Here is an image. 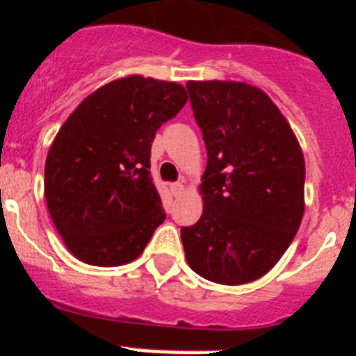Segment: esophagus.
I'll use <instances>...</instances> for the list:
<instances>
[{
	"instance_id": "obj_1",
	"label": "esophagus",
	"mask_w": 356,
	"mask_h": 356,
	"mask_svg": "<svg viewBox=\"0 0 356 356\" xmlns=\"http://www.w3.org/2000/svg\"><path fill=\"white\" fill-rule=\"evenodd\" d=\"M171 193L172 196H181L185 193V185L181 181H176V184H171Z\"/></svg>"
}]
</instances>
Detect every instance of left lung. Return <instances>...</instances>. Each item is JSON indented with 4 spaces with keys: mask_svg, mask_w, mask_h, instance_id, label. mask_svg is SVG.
Wrapping results in <instances>:
<instances>
[{
    "mask_svg": "<svg viewBox=\"0 0 356 356\" xmlns=\"http://www.w3.org/2000/svg\"><path fill=\"white\" fill-rule=\"evenodd\" d=\"M209 162L203 213L181 228L194 273L221 285L262 278L305 212V159L294 131L262 89L244 81H187Z\"/></svg>",
    "mask_w": 356,
    "mask_h": 356,
    "instance_id": "1",
    "label": "left lung"
}]
</instances>
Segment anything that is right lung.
Wrapping results in <instances>:
<instances>
[{
  "mask_svg": "<svg viewBox=\"0 0 356 356\" xmlns=\"http://www.w3.org/2000/svg\"><path fill=\"white\" fill-rule=\"evenodd\" d=\"M188 96L184 85L119 78L87 96L48 151L44 196L78 260L118 267L139 257L165 219L149 172L151 143Z\"/></svg>",
  "mask_w": 356,
  "mask_h": 356,
  "instance_id": "add662e5",
  "label": "right lung"
}]
</instances>
